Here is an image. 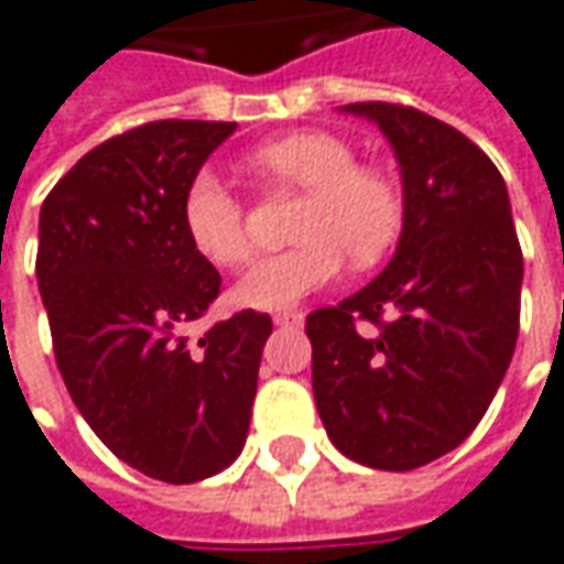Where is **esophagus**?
Masks as SVG:
<instances>
[{"label":"esophagus","mask_w":564,"mask_h":564,"mask_svg":"<svg viewBox=\"0 0 564 564\" xmlns=\"http://www.w3.org/2000/svg\"><path fill=\"white\" fill-rule=\"evenodd\" d=\"M274 324H278V327H300L302 312H278V315H274Z\"/></svg>","instance_id":"1"}]
</instances>
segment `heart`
Wrapping results in <instances>:
<instances>
[{"label": "heart", "instance_id": "1", "mask_svg": "<svg viewBox=\"0 0 564 564\" xmlns=\"http://www.w3.org/2000/svg\"><path fill=\"white\" fill-rule=\"evenodd\" d=\"M249 165L264 177L305 193L293 237L300 246L264 256L234 286L249 308H290L334 283L352 264L368 268L387 256L402 227V189L375 165H356V149L330 130H300L252 149ZM184 230L205 262L237 268L252 240L246 205L215 171H199L184 196Z\"/></svg>", "mask_w": 564, "mask_h": 564}]
</instances>
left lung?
Instances as JSON below:
<instances>
[{"label": "left lung", "mask_w": 564, "mask_h": 564, "mask_svg": "<svg viewBox=\"0 0 564 564\" xmlns=\"http://www.w3.org/2000/svg\"><path fill=\"white\" fill-rule=\"evenodd\" d=\"M343 111L390 140L405 212L378 278L305 318L312 390L343 456L412 471L456 449L494 402L518 340L524 259L506 181L465 133L412 106Z\"/></svg>", "instance_id": "1"}]
</instances>
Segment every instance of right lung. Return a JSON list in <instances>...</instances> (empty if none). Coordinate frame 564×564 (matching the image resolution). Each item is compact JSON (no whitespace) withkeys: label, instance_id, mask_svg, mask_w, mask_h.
<instances>
[{"label":"right lung","instance_id":"obj_1","mask_svg":"<svg viewBox=\"0 0 564 564\" xmlns=\"http://www.w3.org/2000/svg\"><path fill=\"white\" fill-rule=\"evenodd\" d=\"M234 121H149L70 167L40 208L36 283L74 405L130 468L193 484L240 456L271 318L237 312L189 340L221 293L184 196Z\"/></svg>","mask_w":564,"mask_h":564}]
</instances>
